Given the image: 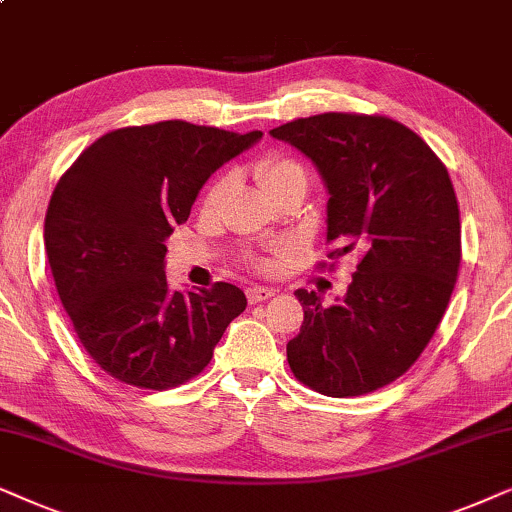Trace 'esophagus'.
Segmentation results:
<instances>
[{
  "label": "esophagus",
  "instance_id": "34e87169",
  "mask_svg": "<svg viewBox=\"0 0 512 512\" xmlns=\"http://www.w3.org/2000/svg\"><path fill=\"white\" fill-rule=\"evenodd\" d=\"M245 295H248L250 304H260V302H264V299L274 297L276 290L274 288H264V285H250V288L245 290Z\"/></svg>",
  "mask_w": 512,
  "mask_h": 512
}]
</instances>
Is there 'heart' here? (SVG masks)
<instances>
[{
  "mask_svg": "<svg viewBox=\"0 0 512 512\" xmlns=\"http://www.w3.org/2000/svg\"><path fill=\"white\" fill-rule=\"evenodd\" d=\"M255 177H257V182L262 185L264 192L271 194L274 189L285 185V182L306 180V173L295 159H290V156L267 154L255 163ZM227 189H229L227 177H220V180L213 182V185H210V189L206 192V196H203V208H206L208 213H213V210L220 208V203L224 199V194H227Z\"/></svg>",
  "mask_w": 512,
  "mask_h": 512,
  "instance_id": "heart-1",
  "label": "heart"
}]
</instances>
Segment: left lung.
<instances>
[{
	"mask_svg": "<svg viewBox=\"0 0 512 512\" xmlns=\"http://www.w3.org/2000/svg\"><path fill=\"white\" fill-rule=\"evenodd\" d=\"M323 177L327 257L358 250L346 295L304 309L288 342L295 377L330 398L365 395L410 370L438 330L461 262L459 203L449 173L410 128L379 114L325 112L271 131Z\"/></svg>",
	"mask_w": 512,
	"mask_h": 512,
	"instance_id": "1",
	"label": "left lung"
}]
</instances>
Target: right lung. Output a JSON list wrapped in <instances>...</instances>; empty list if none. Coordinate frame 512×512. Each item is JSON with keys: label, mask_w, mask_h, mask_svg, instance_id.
I'll use <instances>...</instances> for the list:
<instances>
[{"label": "right lung", "mask_w": 512, "mask_h": 512, "mask_svg": "<svg viewBox=\"0 0 512 512\" xmlns=\"http://www.w3.org/2000/svg\"><path fill=\"white\" fill-rule=\"evenodd\" d=\"M262 138L187 121L128 126L79 154L44 222L58 297L88 356L121 384L163 391L210 363L243 290L170 292L166 238L217 168Z\"/></svg>", "instance_id": "1"}]
</instances>
